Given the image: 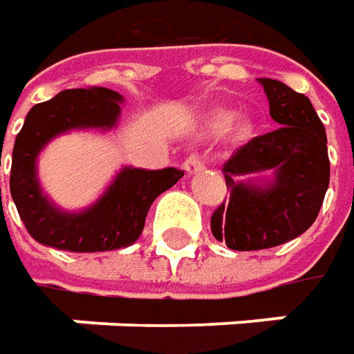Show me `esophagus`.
Here are the masks:
<instances>
[{"mask_svg": "<svg viewBox=\"0 0 354 354\" xmlns=\"http://www.w3.org/2000/svg\"><path fill=\"white\" fill-rule=\"evenodd\" d=\"M206 168V162L204 158L200 156V154H190L186 160H184V170L188 172V174H196V172H200V170H204Z\"/></svg>", "mask_w": 354, "mask_h": 354, "instance_id": "esophagus-1", "label": "esophagus"}]
</instances>
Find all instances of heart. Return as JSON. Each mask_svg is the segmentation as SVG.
<instances>
[{
    "mask_svg": "<svg viewBox=\"0 0 354 354\" xmlns=\"http://www.w3.org/2000/svg\"><path fill=\"white\" fill-rule=\"evenodd\" d=\"M216 120H218V124H227L232 120V115L230 113H220V115L216 116Z\"/></svg>",
    "mask_w": 354,
    "mask_h": 354,
    "instance_id": "1",
    "label": "heart"
}]
</instances>
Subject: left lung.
Here are the masks:
<instances>
[{
	"instance_id": "8db88e82",
	"label": "left lung",
	"mask_w": 354,
	"mask_h": 354,
	"mask_svg": "<svg viewBox=\"0 0 354 354\" xmlns=\"http://www.w3.org/2000/svg\"><path fill=\"white\" fill-rule=\"evenodd\" d=\"M269 115L279 129L255 136L223 164L230 190L212 214L214 238L230 250L254 252L281 245L311 227L329 188L327 134L311 100L275 79H259ZM269 169V183H243Z\"/></svg>"
}]
</instances>
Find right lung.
I'll return each mask as SVG.
<instances>
[{"mask_svg":"<svg viewBox=\"0 0 354 354\" xmlns=\"http://www.w3.org/2000/svg\"><path fill=\"white\" fill-rule=\"evenodd\" d=\"M122 97L104 86L61 91L35 104L19 131L9 190L31 238L65 252H111L132 245L145 230L152 202L184 176L178 168L142 170L124 166L99 200L83 212H65L49 202L37 180V156L49 140L69 131H111Z\"/></svg>","mask_w":354,"mask_h":354,"instance_id":"obj_1","label":"right lung"}]
</instances>
